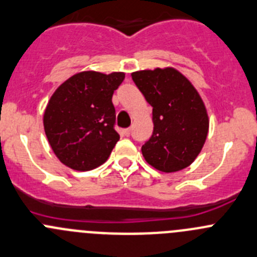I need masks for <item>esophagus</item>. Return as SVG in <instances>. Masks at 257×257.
I'll return each mask as SVG.
<instances>
[{
  "label": "esophagus",
  "instance_id": "34e87169",
  "mask_svg": "<svg viewBox=\"0 0 257 257\" xmlns=\"http://www.w3.org/2000/svg\"><path fill=\"white\" fill-rule=\"evenodd\" d=\"M123 134L125 137H129V134H131V128H126V129H124L123 131Z\"/></svg>",
  "mask_w": 257,
  "mask_h": 257
}]
</instances>
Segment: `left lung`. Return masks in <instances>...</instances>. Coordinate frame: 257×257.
<instances>
[{"label": "left lung", "instance_id": "left-lung-1", "mask_svg": "<svg viewBox=\"0 0 257 257\" xmlns=\"http://www.w3.org/2000/svg\"><path fill=\"white\" fill-rule=\"evenodd\" d=\"M132 78L153 108V134L142 146L147 163L166 173L191 166L202 151L210 126L198 91L171 66L134 71Z\"/></svg>", "mask_w": 257, "mask_h": 257}]
</instances>
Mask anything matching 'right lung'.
Returning a JSON list of instances; mask_svg holds the SVG:
<instances>
[{
    "instance_id": "add662e5",
    "label": "right lung",
    "mask_w": 257,
    "mask_h": 257,
    "mask_svg": "<svg viewBox=\"0 0 257 257\" xmlns=\"http://www.w3.org/2000/svg\"><path fill=\"white\" fill-rule=\"evenodd\" d=\"M124 78L120 71H81L54 91L45 109L44 129L62 164L91 171L106 162L119 141L111 98Z\"/></svg>"
}]
</instances>
